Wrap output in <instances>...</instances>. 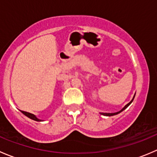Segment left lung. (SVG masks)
<instances>
[{"mask_svg":"<svg viewBox=\"0 0 157 157\" xmlns=\"http://www.w3.org/2000/svg\"><path fill=\"white\" fill-rule=\"evenodd\" d=\"M134 96H135V95H134ZM134 98H133V99H132V100L131 101V102H129V103H128L127 105H126L125 106H124V108H123L122 109H121V111H119V112H115V113H101V114H102V115H106V116H112V115H117V114L120 113V112H122L123 110H124V109H125L126 108H127V107L128 106V105H129L130 104H131V102H132V101L134 100Z\"/></svg>","mask_w":157,"mask_h":157,"instance_id":"8db88e82","label":"left lung"}]
</instances>
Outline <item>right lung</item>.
Listing matches in <instances>:
<instances>
[{"instance_id":"add662e5","label":"right lung","mask_w":157,"mask_h":157,"mask_svg":"<svg viewBox=\"0 0 157 157\" xmlns=\"http://www.w3.org/2000/svg\"><path fill=\"white\" fill-rule=\"evenodd\" d=\"M21 112L23 114H24V115H26V116H27L28 118H31V119L34 120V121H42V120H40V119H39V118H36V115H33V114H31V113H29V112H24V111H21Z\"/></svg>"}]
</instances>
